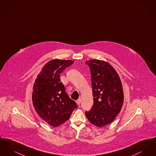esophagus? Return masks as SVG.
Segmentation results:
<instances>
[{
	"mask_svg": "<svg viewBox=\"0 0 156 156\" xmlns=\"http://www.w3.org/2000/svg\"><path fill=\"white\" fill-rule=\"evenodd\" d=\"M76 104H77L78 105H80V104H81V99H77V100L76 101Z\"/></svg>",
	"mask_w": 156,
	"mask_h": 156,
	"instance_id": "1",
	"label": "esophagus"
}]
</instances>
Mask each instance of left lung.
<instances>
[{
    "label": "left lung",
    "instance_id": "obj_1",
    "mask_svg": "<svg viewBox=\"0 0 156 156\" xmlns=\"http://www.w3.org/2000/svg\"><path fill=\"white\" fill-rule=\"evenodd\" d=\"M85 63L90 70L94 104L85 115L89 122L101 127L112 122L122 108L124 95L122 82L109 63L91 59Z\"/></svg>",
    "mask_w": 156,
    "mask_h": 156
}]
</instances>
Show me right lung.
Instances as JSON below:
<instances>
[{
    "label": "right lung",
    "mask_w": 156,
    "mask_h": 156,
    "mask_svg": "<svg viewBox=\"0 0 156 156\" xmlns=\"http://www.w3.org/2000/svg\"><path fill=\"white\" fill-rule=\"evenodd\" d=\"M74 62L52 59L44 66L33 85L32 101L38 115L50 125L57 127L68 120L77 108L68 96L59 75Z\"/></svg>",
    "instance_id": "1"
}]
</instances>
